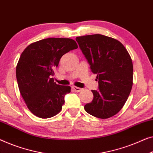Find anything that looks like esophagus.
Instances as JSON below:
<instances>
[{"mask_svg": "<svg viewBox=\"0 0 153 153\" xmlns=\"http://www.w3.org/2000/svg\"><path fill=\"white\" fill-rule=\"evenodd\" d=\"M72 89H73V90H74V91L77 92H80L82 91V90H83L82 88L76 87V86H72Z\"/></svg>", "mask_w": 153, "mask_h": 153, "instance_id": "obj_1", "label": "esophagus"}]
</instances>
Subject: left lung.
Returning <instances> with one entry per match:
<instances>
[{"instance_id": "left-lung-1", "label": "left lung", "mask_w": 153, "mask_h": 153, "mask_svg": "<svg viewBox=\"0 0 153 153\" xmlns=\"http://www.w3.org/2000/svg\"><path fill=\"white\" fill-rule=\"evenodd\" d=\"M76 41L99 83L85 110L97 118H110L120 111L131 91L132 59L121 42L104 35L79 36Z\"/></svg>"}]
</instances>
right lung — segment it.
<instances>
[{
    "mask_svg": "<svg viewBox=\"0 0 153 153\" xmlns=\"http://www.w3.org/2000/svg\"><path fill=\"white\" fill-rule=\"evenodd\" d=\"M77 48L71 39L48 38L30 44L21 54L16 69L18 85L34 115L47 119L61 111L71 88L56 84L52 76L62 56Z\"/></svg>",
    "mask_w": 153,
    "mask_h": 153,
    "instance_id": "right-lung-1",
    "label": "right lung"
}]
</instances>
